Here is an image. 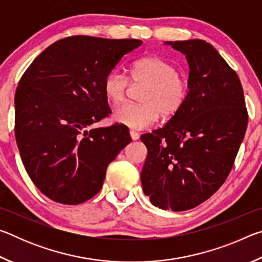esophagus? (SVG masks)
Wrapping results in <instances>:
<instances>
[{
    "label": "esophagus",
    "mask_w": 262,
    "mask_h": 262,
    "mask_svg": "<svg viewBox=\"0 0 262 262\" xmlns=\"http://www.w3.org/2000/svg\"><path fill=\"white\" fill-rule=\"evenodd\" d=\"M129 134H130V137H132V140H134V141H136V140H139L140 139V134L137 132H134V130H130L129 132Z\"/></svg>",
    "instance_id": "obj_1"
}]
</instances>
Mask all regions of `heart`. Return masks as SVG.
Here are the masks:
<instances>
[{
	"label": "heart",
	"mask_w": 262,
	"mask_h": 262,
	"mask_svg": "<svg viewBox=\"0 0 262 262\" xmlns=\"http://www.w3.org/2000/svg\"><path fill=\"white\" fill-rule=\"evenodd\" d=\"M130 78L144 83L140 99L142 103H127L114 111L115 122L132 129H144L154 125L159 115L173 117L187 100L189 84L178 68L162 56L149 55L133 62ZM129 81L119 70H112L104 78L103 90L111 103L120 104L125 99Z\"/></svg>",
	"instance_id": "obj_1"
}]
</instances>
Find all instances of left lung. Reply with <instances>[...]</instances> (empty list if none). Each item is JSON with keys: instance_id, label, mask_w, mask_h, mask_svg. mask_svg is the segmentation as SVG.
Here are the masks:
<instances>
[{"instance_id": "left-lung-1", "label": "left lung", "mask_w": 262, "mask_h": 262, "mask_svg": "<svg viewBox=\"0 0 262 262\" xmlns=\"http://www.w3.org/2000/svg\"><path fill=\"white\" fill-rule=\"evenodd\" d=\"M189 66L187 100L163 128L141 136L148 156L141 172L154 206L188 210L209 199L231 171L247 127L238 75L200 39L166 41Z\"/></svg>"}]
</instances>
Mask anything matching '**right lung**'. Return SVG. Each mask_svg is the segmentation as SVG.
I'll return each instance as SVG.
<instances>
[{"label":"right lung","mask_w":262,"mask_h":262,"mask_svg":"<svg viewBox=\"0 0 262 262\" xmlns=\"http://www.w3.org/2000/svg\"><path fill=\"white\" fill-rule=\"evenodd\" d=\"M137 39L74 35L26 69L15 95V136L33 184L51 200L78 205L99 192L106 168L132 141L126 126L92 128L111 113L104 78Z\"/></svg>","instance_id":"right-lung-1"}]
</instances>
